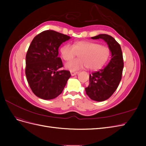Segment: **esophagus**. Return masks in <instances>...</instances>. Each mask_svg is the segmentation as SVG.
Segmentation results:
<instances>
[{
    "label": "esophagus",
    "mask_w": 146,
    "mask_h": 146,
    "mask_svg": "<svg viewBox=\"0 0 146 146\" xmlns=\"http://www.w3.org/2000/svg\"><path fill=\"white\" fill-rule=\"evenodd\" d=\"M70 74H71V76H76V75H77V74H78V72H70Z\"/></svg>",
    "instance_id": "obj_1"
}]
</instances>
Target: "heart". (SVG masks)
<instances>
[{
  "instance_id": "obj_1",
  "label": "heart",
  "mask_w": 146,
  "mask_h": 146,
  "mask_svg": "<svg viewBox=\"0 0 146 146\" xmlns=\"http://www.w3.org/2000/svg\"><path fill=\"white\" fill-rule=\"evenodd\" d=\"M60 52L65 61L72 60L79 54L80 58L65 64L66 69L73 72L87 67L91 70L99 69L107 63L110 54L108 47L85 41L74 42L72 45L66 44L61 48Z\"/></svg>"
}]
</instances>
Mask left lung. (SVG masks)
<instances>
[{
  "label": "left lung",
  "instance_id": "8db88e82",
  "mask_svg": "<svg viewBox=\"0 0 146 146\" xmlns=\"http://www.w3.org/2000/svg\"><path fill=\"white\" fill-rule=\"evenodd\" d=\"M91 38L103 39L111 55L110 61L103 69L90 74L89 86L85 88L86 93L91 99L102 102L112 96L121 80L123 68L122 52L119 44L108 35L100 34Z\"/></svg>",
  "mask_w": 146,
  "mask_h": 146
}]
</instances>
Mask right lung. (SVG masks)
Here are the masks:
<instances>
[{"mask_svg": "<svg viewBox=\"0 0 146 146\" xmlns=\"http://www.w3.org/2000/svg\"><path fill=\"white\" fill-rule=\"evenodd\" d=\"M54 30H46L36 35L26 55L25 75L33 93L44 100L55 99L62 92L70 78L68 70H60L63 63L58 48L70 39Z\"/></svg>", "mask_w": 146, "mask_h": 146, "instance_id": "obj_1", "label": "right lung"}]
</instances>
